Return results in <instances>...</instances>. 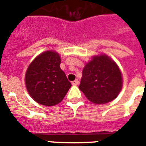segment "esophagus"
Listing matches in <instances>:
<instances>
[{
  "label": "esophagus",
  "mask_w": 146,
  "mask_h": 146,
  "mask_svg": "<svg viewBox=\"0 0 146 146\" xmlns=\"http://www.w3.org/2000/svg\"><path fill=\"white\" fill-rule=\"evenodd\" d=\"M78 84H79V80H73V82H72L73 85H77Z\"/></svg>",
  "instance_id": "esophagus-1"
}]
</instances>
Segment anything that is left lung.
<instances>
[{
    "label": "left lung",
    "instance_id": "8db88e82",
    "mask_svg": "<svg viewBox=\"0 0 146 146\" xmlns=\"http://www.w3.org/2000/svg\"><path fill=\"white\" fill-rule=\"evenodd\" d=\"M122 87L120 70L106 55L95 56L86 64L79 88L95 104H105L117 97Z\"/></svg>",
    "mask_w": 146,
    "mask_h": 146
}]
</instances>
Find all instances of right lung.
Segmentation results:
<instances>
[{"label":"right lung","instance_id":"right-lung-1","mask_svg":"<svg viewBox=\"0 0 146 146\" xmlns=\"http://www.w3.org/2000/svg\"><path fill=\"white\" fill-rule=\"evenodd\" d=\"M58 53L48 51L30 64L26 73V85L30 96L40 104L52 106L59 103L71 87L60 68Z\"/></svg>","mask_w":146,"mask_h":146}]
</instances>
